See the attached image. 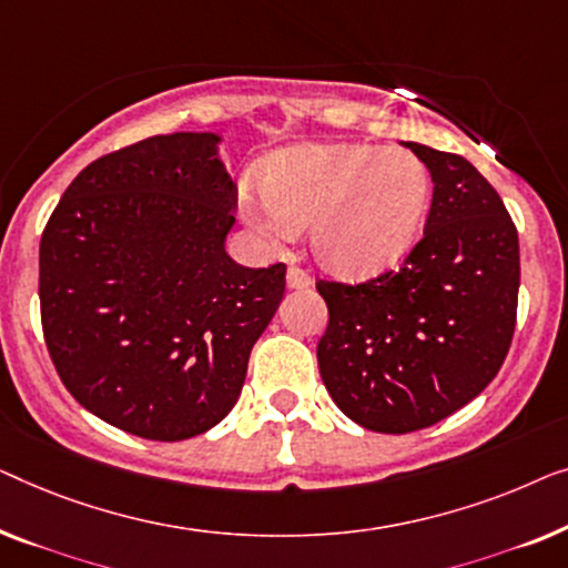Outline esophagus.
<instances>
[{
	"mask_svg": "<svg viewBox=\"0 0 568 568\" xmlns=\"http://www.w3.org/2000/svg\"><path fill=\"white\" fill-rule=\"evenodd\" d=\"M285 283H287V287H291V291H308V287L314 285V281H311V277L303 273V270H298V267L287 270Z\"/></svg>",
	"mask_w": 568,
	"mask_h": 568,
	"instance_id": "obj_1",
	"label": "esophagus"
}]
</instances>
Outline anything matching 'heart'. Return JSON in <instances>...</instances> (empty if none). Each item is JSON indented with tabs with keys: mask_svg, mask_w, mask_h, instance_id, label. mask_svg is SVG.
Returning a JSON list of instances; mask_svg holds the SVG:
<instances>
[{
	"mask_svg": "<svg viewBox=\"0 0 568 568\" xmlns=\"http://www.w3.org/2000/svg\"><path fill=\"white\" fill-rule=\"evenodd\" d=\"M239 205L265 244H287L311 226V252L326 273L367 281L417 246L433 178L406 149L301 143L270 156L260 190L244 185Z\"/></svg>",
	"mask_w": 568,
	"mask_h": 568,
	"instance_id": "1",
	"label": "heart"
}]
</instances>
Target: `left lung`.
I'll use <instances>...</instances> for the list:
<instances>
[{"mask_svg": "<svg viewBox=\"0 0 568 568\" xmlns=\"http://www.w3.org/2000/svg\"><path fill=\"white\" fill-rule=\"evenodd\" d=\"M433 178L422 242L361 285L318 281L329 324L316 347L334 404L373 433L450 417L489 386L515 334L520 242L505 203L458 154L406 141Z\"/></svg>", "mask_w": 568, "mask_h": 568, "instance_id": "1", "label": "left lung"}]
</instances>
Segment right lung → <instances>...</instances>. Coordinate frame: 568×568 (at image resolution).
Instances as JSON below:
<instances>
[{
    "label": "right lung",
    "mask_w": 568,
    "mask_h": 568,
    "mask_svg": "<svg viewBox=\"0 0 568 568\" xmlns=\"http://www.w3.org/2000/svg\"><path fill=\"white\" fill-rule=\"evenodd\" d=\"M219 133L151 135L84 166L41 239V322L69 394L123 433L178 443L234 409L285 265L223 250L236 187Z\"/></svg>",
    "instance_id": "add662e5"
}]
</instances>
